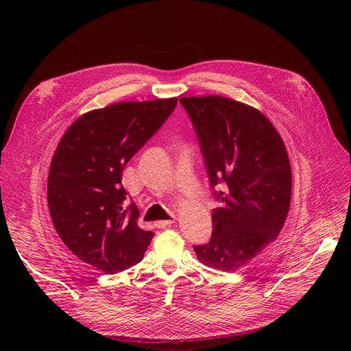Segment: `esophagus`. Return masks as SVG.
Wrapping results in <instances>:
<instances>
[{
  "label": "esophagus",
  "mask_w": 351,
  "mask_h": 351,
  "mask_svg": "<svg viewBox=\"0 0 351 351\" xmlns=\"http://www.w3.org/2000/svg\"><path fill=\"white\" fill-rule=\"evenodd\" d=\"M176 221V217H171V219H164V221H158L156 225L157 228H167V226H171L173 222Z\"/></svg>",
  "instance_id": "1"
}]
</instances>
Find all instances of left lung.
I'll return each mask as SVG.
<instances>
[{
  "label": "left lung",
  "instance_id": "left-lung-1",
  "mask_svg": "<svg viewBox=\"0 0 351 351\" xmlns=\"http://www.w3.org/2000/svg\"><path fill=\"white\" fill-rule=\"evenodd\" d=\"M206 158L221 207L213 213V237L195 245L198 261L234 272L257 257L282 230L291 198L285 143L257 108L223 95L182 97Z\"/></svg>",
  "mask_w": 351,
  "mask_h": 351
}]
</instances>
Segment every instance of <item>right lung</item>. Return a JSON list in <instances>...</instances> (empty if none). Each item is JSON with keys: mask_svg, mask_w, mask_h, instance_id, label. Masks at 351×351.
I'll list each match as a JSON object with an SVG mask.
<instances>
[{"mask_svg": "<svg viewBox=\"0 0 351 351\" xmlns=\"http://www.w3.org/2000/svg\"><path fill=\"white\" fill-rule=\"evenodd\" d=\"M178 98L123 101L79 117L51 160L47 202L64 244L83 263L117 274L141 261L154 237L125 207L122 172L175 110Z\"/></svg>", "mask_w": 351, "mask_h": 351, "instance_id": "obj_1", "label": "right lung"}]
</instances>
